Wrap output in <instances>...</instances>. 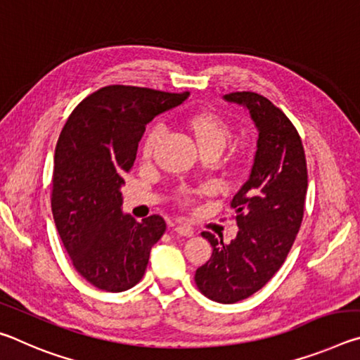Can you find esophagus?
<instances>
[{"label": "esophagus", "mask_w": 360, "mask_h": 360, "mask_svg": "<svg viewBox=\"0 0 360 360\" xmlns=\"http://www.w3.org/2000/svg\"><path fill=\"white\" fill-rule=\"evenodd\" d=\"M174 231L178 235H181V236H187V238H191V236H193V230L191 227H187V225H176Z\"/></svg>", "instance_id": "1"}]
</instances>
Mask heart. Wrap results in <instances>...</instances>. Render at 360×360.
Here are the masks:
<instances>
[{"label":"heart","instance_id":"1","mask_svg":"<svg viewBox=\"0 0 360 360\" xmlns=\"http://www.w3.org/2000/svg\"><path fill=\"white\" fill-rule=\"evenodd\" d=\"M182 127L191 133V136L195 139L203 154H219L231 138V127L229 122L211 109H202V111H195L186 115V119L182 120ZM160 138L162 130L158 125H152L146 131L141 146H139V155H141L143 162L152 160ZM192 193L184 192L181 193L179 202L184 206H188L192 205Z\"/></svg>","mask_w":360,"mask_h":360}]
</instances>
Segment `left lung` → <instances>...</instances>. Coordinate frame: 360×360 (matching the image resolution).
<instances>
[{"mask_svg":"<svg viewBox=\"0 0 360 360\" xmlns=\"http://www.w3.org/2000/svg\"><path fill=\"white\" fill-rule=\"evenodd\" d=\"M225 100L249 109L257 152L249 179L230 202L238 235L225 245L203 231L212 255L195 271V284L210 300L236 303L264 288L288 257L303 221L308 169L302 138L281 109L254 92Z\"/></svg>","mask_w":360,"mask_h":360,"instance_id":"obj_1","label":"left lung"}]
</instances>
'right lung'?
<instances>
[{
    "mask_svg": "<svg viewBox=\"0 0 360 360\" xmlns=\"http://www.w3.org/2000/svg\"><path fill=\"white\" fill-rule=\"evenodd\" d=\"M187 95L108 85L79 103L60 133L51 182L53 221L72 266L95 288L122 292L138 284L150 248L165 233L162 216L136 222L122 212L120 186L146 124Z\"/></svg>",
    "mask_w": 360,
    "mask_h": 360,
    "instance_id": "add662e5",
    "label": "right lung"
}]
</instances>
